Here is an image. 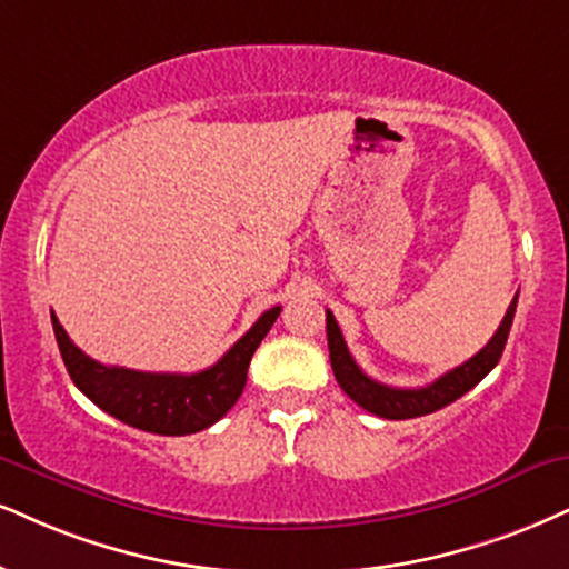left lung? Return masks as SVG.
<instances>
[{"label": "left lung", "mask_w": 569, "mask_h": 569, "mask_svg": "<svg viewBox=\"0 0 569 569\" xmlns=\"http://www.w3.org/2000/svg\"><path fill=\"white\" fill-rule=\"evenodd\" d=\"M517 296H520V292H517ZM517 296L509 303L507 317H503L501 327L496 329L493 338L488 340V346L478 350V353L461 363V367L446 371V375H440L438 380L425 385V388H390V385H382L363 375L359 363L350 356L346 340H342V332L338 321L332 317V311H327V342L335 380H338L340 388L348 392L350 401H356L361 409L377 413V417L382 419H413L443 409V406L453 403L456 398L465 396L467 390H472L475 385L499 363L503 346H507L511 321H515Z\"/></svg>", "instance_id": "8db88e82"}]
</instances>
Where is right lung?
Returning a JSON list of instances; mask_svg holds the SVG:
<instances>
[{
	"mask_svg": "<svg viewBox=\"0 0 569 569\" xmlns=\"http://www.w3.org/2000/svg\"><path fill=\"white\" fill-rule=\"evenodd\" d=\"M279 311L282 308L273 306L261 313L256 325L213 367L194 371V375L104 367L73 346L54 313L52 329L70 380L91 403L137 430L192 435L219 422L242 396L252 353L277 321Z\"/></svg>",
	"mask_w": 569,
	"mask_h": 569,
	"instance_id": "add662e5",
	"label": "right lung"
}]
</instances>
